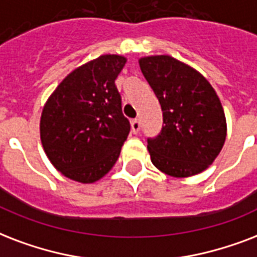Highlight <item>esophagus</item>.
<instances>
[{
    "label": "esophagus",
    "mask_w": 257,
    "mask_h": 257,
    "mask_svg": "<svg viewBox=\"0 0 257 257\" xmlns=\"http://www.w3.org/2000/svg\"><path fill=\"white\" fill-rule=\"evenodd\" d=\"M139 128H141V123H139L138 119H133L131 120V131H133V134H138Z\"/></svg>",
    "instance_id": "1"
}]
</instances>
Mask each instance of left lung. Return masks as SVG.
<instances>
[{
	"label": "left lung",
	"instance_id": "left-lung-1",
	"mask_svg": "<svg viewBox=\"0 0 257 257\" xmlns=\"http://www.w3.org/2000/svg\"><path fill=\"white\" fill-rule=\"evenodd\" d=\"M138 61L164 114L160 135L147 141L151 162L176 178L200 174L213 164L226 138L217 93L197 69L169 55Z\"/></svg>",
	"mask_w": 257,
	"mask_h": 257
}]
</instances>
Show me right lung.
<instances>
[{
	"mask_svg": "<svg viewBox=\"0 0 257 257\" xmlns=\"http://www.w3.org/2000/svg\"><path fill=\"white\" fill-rule=\"evenodd\" d=\"M101 55L77 67L48 97L40 139L48 160L69 180L93 184L110 172L130 133L115 79L126 64Z\"/></svg>",
	"mask_w": 257,
	"mask_h": 257,
	"instance_id": "1",
	"label": "right lung"
}]
</instances>
